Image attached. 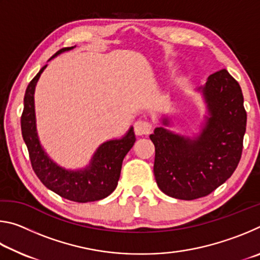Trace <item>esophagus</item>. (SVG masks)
Instances as JSON below:
<instances>
[{
	"mask_svg": "<svg viewBox=\"0 0 260 260\" xmlns=\"http://www.w3.org/2000/svg\"><path fill=\"white\" fill-rule=\"evenodd\" d=\"M152 129L151 122L147 119H139L135 121L134 131L136 135H148Z\"/></svg>",
	"mask_w": 260,
	"mask_h": 260,
	"instance_id": "esophagus-1",
	"label": "esophagus"
}]
</instances>
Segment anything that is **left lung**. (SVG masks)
Wrapping results in <instances>:
<instances>
[{"label":"left lung","instance_id":"left-lung-1","mask_svg":"<svg viewBox=\"0 0 260 260\" xmlns=\"http://www.w3.org/2000/svg\"><path fill=\"white\" fill-rule=\"evenodd\" d=\"M202 90L210 117L199 138H183L162 127L150 135L156 182L162 192L178 200L208 196L232 177L242 156L246 111L239 82L227 70H220Z\"/></svg>","mask_w":260,"mask_h":260}]
</instances>
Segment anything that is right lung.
Returning <instances> with one entry per match:
<instances>
[{
  "label": "right lung",
  "mask_w": 260,
  "mask_h": 260,
  "mask_svg": "<svg viewBox=\"0 0 260 260\" xmlns=\"http://www.w3.org/2000/svg\"><path fill=\"white\" fill-rule=\"evenodd\" d=\"M73 47L63 48L51 57L60 52L71 50ZM50 58V59H51ZM45 65L26 88L24 110L21 113V134L27 147L32 169L45 186L57 195L78 203H87L105 199L118 184L122 160L135 143L134 129L131 128L121 140H112L103 143L95 152L90 165L82 171H67L57 166L48 157L39 142L35 128L34 89Z\"/></svg>",
  "instance_id": "right-lung-1"
}]
</instances>
